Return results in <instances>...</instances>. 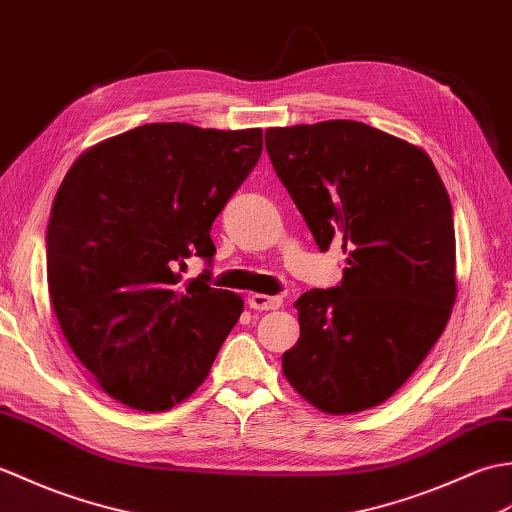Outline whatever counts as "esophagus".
Masks as SVG:
<instances>
[{
	"mask_svg": "<svg viewBox=\"0 0 512 512\" xmlns=\"http://www.w3.org/2000/svg\"><path fill=\"white\" fill-rule=\"evenodd\" d=\"M247 304H249V309L263 313V311H276V309H280L282 300L280 298H269V295H263V293H252L247 298Z\"/></svg>",
	"mask_w": 512,
	"mask_h": 512,
	"instance_id": "esophagus-1",
	"label": "esophagus"
}]
</instances>
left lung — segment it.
Instances as JSON below:
<instances>
[{
	"label": "left lung",
	"mask_w": 512,
	"mask_h": 512,
	"mask_svg": "<svg viewBox=\"0 0 512 512\" xmlns=\"http://www.w3.org/2000/svg\"><path fill=\"white\" fill-rule=\"evenodd\" d=\"M265 146L317 247L346 254L337 287L295 302L282 370L317 410H368L412 377L456 302L445 184L425 151L355 120L269 129Z\"/></svg>",
	"instance_id": "left-lung-1"
}]
</instances>
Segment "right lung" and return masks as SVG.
<instances>
[{"label": "right lung", "mask_w": 512, "mask_h": 512, "mask_svg": "<svg viewBox=\"0 0 512 512\" xmlns=\"http://www.w3.org/2000/svg\"><path fill=\"white\" fill-rule=\"evenodd\" d=\"M263 153V131L181 122L131 129L83 153L45 232L54 313L113 399L162 412L188 399L243 313L210 287V230ZM190 257L208 270L184 283Z\"/></svg>", "instance_id": "add662e5"}]
</instances>
